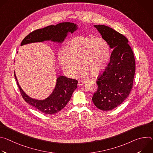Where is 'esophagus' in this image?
<instances>
[{"label": "esophagus", "mask_w": 153, "mask_h": 153, "mask_svg": "<svg viewBox=\"0 0 153 153\" xmlns=\"http://www.w3.org/2000/svg\"><path fill=\"white\" fill-rule=\"evenodd\" d=\"M85 83V80H79V81L78 82V85H79V86H82Z\"/></svg>", "instance_id": "1"}]
</instances>
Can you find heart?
<instances>
[{"instance_id":"b5f03b06","label":"heart","mask_w":153,"mask_h":153,"mask_svg":"<svg viewBox=\"0 0 153 153\" xmlns=\"http://www.w3.org/2000/svg\"><path fill=\"white\" fill-rule=\"evenodd\" d=\"M110 54V47L104 39L79 36L69 42L66 52L59 54L58 60L62 70L70 76L76 74L80 63L83 76L96 77L106 67Z\"/></svg>"}]
</instances>
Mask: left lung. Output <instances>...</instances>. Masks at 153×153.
I'll use <instances>...</instances> for the list:
<instances>
[{
  "label": "left lung",
  "instance_id": "1",
  "mask_svg": "<svg viewBox=\"0 0 153 153\" xmlns=\"http://www.w3.org/2000/svg\"><path fill=\"white\" fill-rule=\"evenodd\" d=\"M111 49L110 61L97 77V90L92 100L103 111H109L120 105L133 88L136 70L133 51L123 34L105 25H94Z\"/></svg>",
  "mask_w": 153,
  "mask_h": 153
}]
</instances>
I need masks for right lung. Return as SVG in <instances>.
Segmentation results:
<instances>
[{"label":"right lung","mask_w":153,"mask_h":153,"mask_svg":"<svg viewBox=\"0 0 153 153\" xmlns=\"http://www.w3.org/2000/svg\"><path fill=\"white\" fill-rule=\"evenodd\" d=\"M77 29L76 24L71 22H62L56 25H50L30 33L21 42V46L34 42L47 40L62 43L68 33H73ZM20 94L26 102L36 108L43 113L54 114L61 111L71 98L73 93L77 88V80L63 76L57 77L55 88L51 94L45 100H37L29 97L21 88L14 72Z\"/></svg>","instance_id":"right-lung-1"}]
</instances>
